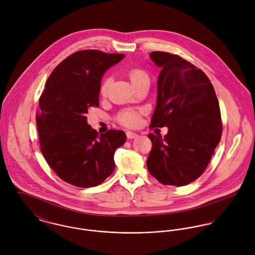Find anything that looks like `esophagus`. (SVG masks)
I'll list each match as a JSON object with an SVG mask.
<instances>
[{"label":"esophagus","instance_id":"34e87169","mask_svg":"<svg viewBox=\"0 0 255 255\" xmlns=\"http://www.w3.org/2000/svg\"><path fill=\"white\" fill-rule=\"evenodd\" d=\"M127 136H128V139H134V138H136L138 136V134L136 132L128 130V131H127Z\"/></svg>","mask_w":255,"mask_h":255}]
</instances>
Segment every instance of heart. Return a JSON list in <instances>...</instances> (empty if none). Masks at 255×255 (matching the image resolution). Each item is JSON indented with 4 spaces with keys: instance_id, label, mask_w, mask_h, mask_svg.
<instances>
[{
    "instance_id": "heart-1",
    "label": "heart",
    "mask_w": 255,
    "mask_h": 255,
    "mask_svg": "<svg viewBox=\"0 0 255 255\" xmlns=\"http://www.w3.org/2000/svg\"><path fill=\"white\" fill-rule=\"evenodd\" d=\"M129 77H130V80L132 83H134L135 81L141 79V78H144L147 77L145 75V73L139 70H132L130 71L129 73ZM110 78H105L101 84V87H100V93L101 94H105L106 91H107V88L109 86ZM119 120L122 124L126 125V126H134L137 124L138 122V115L135 111H132V110H128V111H125L123 112L120 116H119Z\"/></svg>"
}]
</instances>
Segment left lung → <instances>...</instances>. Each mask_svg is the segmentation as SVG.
<instances>
[{
    "label": "left lung",
    "instance_id": "1",
    "mask_svg": "<svg viewBox=\"0 0 255 255\" xmlns=\"http://www.w3.org/2000/svg\"><path fill=\"white\" fill-rule=\"evenodd\" d=\"M149 57L161 69L151 127H167L168 133L148 134L147 169L165 185H186L205 171L220 142L218 99L206 74L189 62L166 52Z\"/></svg>",
    "mask_w": 255,
    "mask_h": 255
}]
</instances>
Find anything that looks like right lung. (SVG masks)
Returning <instances> with one entry per match:
<instances>
[{"instance_id": "obj_1", "label": "right lung", "mask_w": 255, "mask_h": 255, "mask_svg": "<svg viewBox=\"0 0 255 255\" xmlns=\"http://www.w3.org/2000/svg\"><path fill=\"white\" fill-rule=\"evenodd\" d=\"M125 57L98 50L78 51L60 63L45 84L36 115L41 152L66 182L96 186L115 170L114 154L125 144L126 133L111 129L99 135L87 124L86 114L99 106L104 73Z\"/></svg>"}]
</instances>
